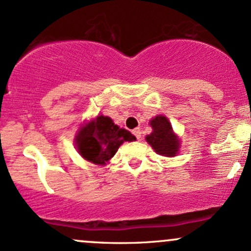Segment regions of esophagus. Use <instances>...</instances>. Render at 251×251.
Masks as SVG:
<instances>
[{"instance_id":"esophagus-1","label":"esophagus","mask_w":251,"mask_h":251,"mask_svg":"<svg viewBox=\"0 0 251 251\" xmlns=\"http://www.w3.org/2000/svg\"><path fill=\"white\" fill-rule=\"evenodd\" d=\"M132 133L134 134V137L137 138L138 140H139V139H140V137H142V132H140V129H139V128H134L133 131H132Z\"/></svg>"}]
</instances>
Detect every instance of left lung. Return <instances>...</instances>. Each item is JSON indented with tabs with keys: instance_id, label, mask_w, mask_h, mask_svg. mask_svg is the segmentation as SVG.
I'll use <instances>...</instances> for the list:
<instances>
[{
	"instance_id": "left-lung-1",
	"label": "left lung",
	"mask_w": 251,
	"mask_h": 251,
	"mask_svg": "<svg viewBox=\"0 0 251 251\" xmlns=\"http://www.w3.org/2000/svg\"><path fill=\"white\" fill-rule=\"evenodd\" d=\"M152 133L146 135V142L158 154L175 157L179 151L180 140L175 134L171 123L165 116H157L150 122Z\"/></svg>"
}]
</instances>
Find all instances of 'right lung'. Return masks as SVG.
<instances>
[{
	"mask_svg": "<svg viewBox=\"0 0 251 251\" xmlns=\"http://www.w3.org/2000/svg\"><path fill=\"white\" fill-rule=\"evenodd\" d=\"M135 137L120 128L108 117L98 116L80 127L75 135L77 152L88 162L105 165L116 154L124 142H133Z\"/></svg>",
	"mask_w": 251,
	"mask_h": 251,
	"instance_id": "obj_1",
	"label": "right lung"
}]
</instances>
